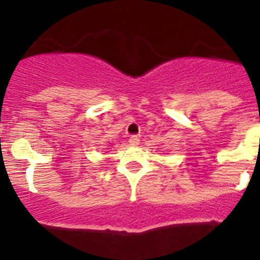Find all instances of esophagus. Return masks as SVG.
Returning <instances> with one entry per match:
<instances>
[{"label":"esophagus","mask_w":260,"mask_h":260,"mask_svg":"<svg viewBox=\"0 0 260 260\" xmlns=\"http://www.w3.org/2000/svg\"><path fill=\"white\" fill-rule=\"evenodd\" d=\"M139 143H141V139L138 137H135V135L128 139V144H130V146H139Z\"/></svg>","instance_id":"1"}]
</instances>
